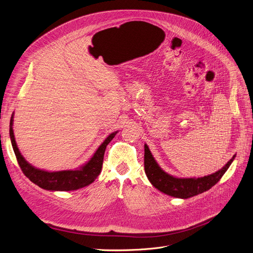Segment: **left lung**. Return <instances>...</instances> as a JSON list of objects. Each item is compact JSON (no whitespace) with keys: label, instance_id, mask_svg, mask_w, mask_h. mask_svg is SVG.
I'll return each instance as SVG.
<instances>
[{"label":"left lung","instance_id":"obj_1","mask_svg":"<svg viewBox=\"0 0 253 253\" xmlns=\"http://www.w3.org/2000/svg\"><path fill=\"white\" fill-rule=\"evenodd\" d=\"M144 148V168L148 180L160 192L182 199L196 196L213 187L230 168L236 156L234 155L224 168L212 174L202 177H175L166 172L158 166V163L149 150V147L145 144Z\"/></svg>","mask_w":253,"mask_h":253}]
</instances>
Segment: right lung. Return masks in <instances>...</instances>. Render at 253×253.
Here are the masks:
<instances>
[{
    "instance_id": "obj_1",
    "label": "right lung",
    "mask_w": 253,
    "mask_h": 253,
    "mask_svg": "<svg viewBox=\"0 0 253 253\" xmlns=\"http://www.w3.org/2000/svg\"><path fill=\"white\" fill-rule=\"evenodd\" d=\"M13 114L10 121V139L12 143L15 156L17 158L18 165L29 180L39 187L50 190V191H73L92 184L96 177L100 174L103 165L104 153H105L106 147L110 141L115 137L117 131H114L105 139L97 149L93 157L88 160L84 166L78 169L69 170H59V171H47L43 169H39L28 163L24 157L21 155L16 141H15L13 132Z\"/></svg>"
}]
</instances>
